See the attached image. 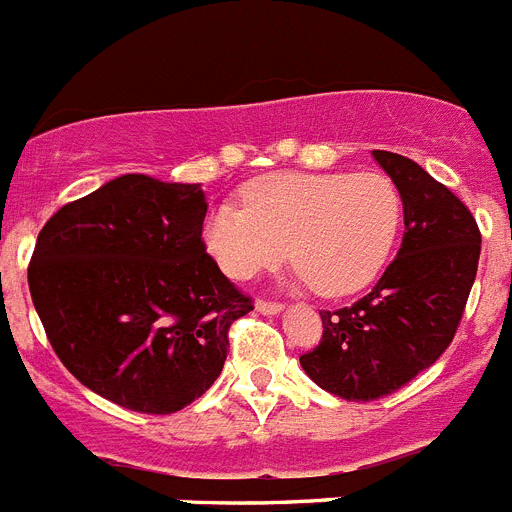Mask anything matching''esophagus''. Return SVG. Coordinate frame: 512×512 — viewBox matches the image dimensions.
Segmentation results:
<instances>
[{"label":"esophagus","instance_id":"1","mask_svg":"<svg viewBox=\"0 0 512 512\" xmlns=\"http://www.w3.org/2000/svg\"><path fill=\"white\" fill-rule=\"evenodd\" d=\"M256 310L264 313V316H279V313H282V305L269 303V300H259V303H256Z\"/></svg>","mask_w":512,"mask_h":512}]
</instances>
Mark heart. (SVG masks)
<instances>
[{
  "label": "heart",
  "instance_id": "b5f03b06",
  "mask_svg": "<svg viewBox=\"0 0 512 512\" xmlns=\"http://www.w3.org/2000/svg\"><path fill=\"white\" fill-rule=\"evenodd\" d=\"M243 204L209 209L202 235L214 264L251 279L290 253L323 298L355 295L378 279L404 214L399 189L381 173H272L248 183Z\"/></svg>",
  "mask_w": 512,
  "mask_h": 512
}]
</instances>
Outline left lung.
<instances>
[{
	"instance_id": "8db88e82",
	"label": "left lung",
	"mask_w": 512,
	"mask_h": 512,
	"mask_svg": "<svg viewBox=\"0 0 512 512\" xmlns=\"http://www.w3.org/2000/svg\"><path fill=\"white\" fill-rule=\"evenodd\" d=\"M404 204V240L378 285L349 308L323 310V336L300 365L323 391L373 401L443 355L474 285L482 235L466 204L396 152L373 150Z\"/></svg>"
}]
</instances>
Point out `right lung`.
<instances>
[{"label":"right lung","mask_w":512,"mask_h":512,"mask_svg":"<svg viewBox=\"0 0 512 512\" xmlns=\"http://www.w3.org/2000/svg\"><path fill=\"white\" fill-rule=\"evenodd\" d=\"M202 183L126 173L38 233L30 298L64 368L142 414L178 412L222 373L251 298L207 253Z\"/></svg>","instance_id":"1"}]
</instances>
